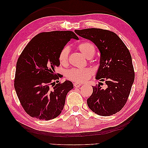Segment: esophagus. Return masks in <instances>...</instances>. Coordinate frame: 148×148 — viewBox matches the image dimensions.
<instances>
[{
    "instance_id": "34e87169",
    "label": "esophagus",
    "mask_w": 148,
    "mask_h": 148,
    "mask_svg": "<svg viewBox=\"0 0 148 148\" xmlns=\"http://www.w3.org/2000/svg\"><path fill=\"white\" fill-rule=\"evenodd\" d=\"M74 86L75 87V88H79V87L81 86V84L78 82H75V83H74Z\"/></svg>"
}]
</instances>
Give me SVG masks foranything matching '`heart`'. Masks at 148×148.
Returning a JSON list of instances; mask_svg holds the SVG:
<instances>
[{
  "label": "heart",
  "instance_id": "heart-1",
  "mask_svg": "<svg viewBox=\"0 0 148 148\" xmlns=\"http://www.w3.org/2000/svg\"><path fill=\"white\" fill-rule=\"evenodd\" d=\"M77 48L84 54L86 58H90L94 55L96 48L90 42H81L77 45ZM69 47L64 46L60 49L58 53V60L63 66L67 65L69 63ZM93 74V70L91 68H72L66 72V77L69 79L76 82H84L89 79Z\"/></svg>",
  "mask_w": 148,
  "mask_h": 148
}]
</instances>
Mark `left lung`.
<instances>
[{
	"instance_id": "left-lung-1",
	"label": "left lung",
	"mask_w": 148,
	"mask_h": 148,
	"mask_svg": "<svg viewBox=\"0 0 148 148\" xmlns=\"http://www.w3.org/2000/svg\"><path fill=\"white\" fill-rule=\"evenodd\" d=\"M75 32L94 42L100 52L96 79L104 82L106 88H102V83L92 86V94L87 100L89 108L100 116L116 114L126 104L134 82L130 52L122 40L109 30L88 28Z\"/></svg>"
}]
</instances>
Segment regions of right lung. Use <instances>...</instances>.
I'll list each match as a JSON object with an SVG mask.
<instances>
[{
    "instance_id": "right-lung-1",
    "label": "right lung",
    "mask_w": 148,
    "mask_h": 148,
    "mask_svg": "<svg viewBox=\"0 0 148 148\" xmlns=\"http://www.w3.org/2000/svg\"><path fill=\"white\" fill-rule=\"evenodd\" d=\"M72 38L78 37L71 31L42 32L32 38L18 58L14 87L30 116L49 121L61 113L73 85L69 81L59 82L61 75L55 73L54 69L60 65V49Z\"/></svg>"
}]
</instances>
